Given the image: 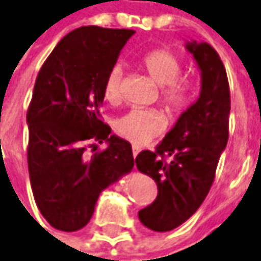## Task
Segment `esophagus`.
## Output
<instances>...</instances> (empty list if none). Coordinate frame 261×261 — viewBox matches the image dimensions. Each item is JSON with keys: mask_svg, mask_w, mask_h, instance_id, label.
<instances>
[{"mask_svg": "<svg viewBox=\"0 0 261 261\" xmlns=\"http://www.w3.org/2000/svg\"><path fill=\"white\" fill-rule=\"evenodd\" d=\"M132 152H134V157H137L138 154L141 152V147H138V145H134V147H132Z\"/></svg>", "mask_w": 261, "mask_h": 261, "instance_id": "1", "label": "esophagus"}]
</instances>
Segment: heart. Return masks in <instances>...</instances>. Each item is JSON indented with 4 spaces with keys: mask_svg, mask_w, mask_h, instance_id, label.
I'll list each match as a JSON object with an SVG mask.
<instances>
[{
    "mask_svg": "<svg viewBox=\"0 0 261 261\" xmlns=\"http://www.w3.org/2000/svg\"><path fill=\"white\" fill-rule=\"evenodd\" d=\"M142 67L151 79L163 88L162 101L172 113L184 110L189 101V84L177 79L182 72L180 60L169 49H154L142 59ZM120 67L111 69L106 84L104 97L109 102H116L120 97ZM164 129L163 116L155 110H130L122 116L117 123V134L135 145L148 144Z\"/></svg>",
    "mask_w": 261,
    "mask_h": 261,
    "instance_id": "heart-1",
    "label": "heart"
}]
</instances>
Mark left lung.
I'll list each match as a JSON object with an SVG mask.
<instances>
[{"instance_id": "8db88e82", "label": "left lung", "mask_w": 261, "mask_h": 261, "mask_svg": "<svg viewBox=\"0 0 261 261\" xmlns=\"http://www.w3.org/2000/svg\"><path fill=\"white\" fill-rule=\"evenodd\" d=\"M185 46L201 72L200 97L180 114L155 151H142L135 159L138 170L157 184V198L138 212L141 223L155 232L180 226L198 210L228 144L230 95L225 66L207 42L191 41Z\"/></svg>"}]
</instances>
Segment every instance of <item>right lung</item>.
I'll list each match as a JSON object with an SVG mask.
<instances>
[{
    "label": "right lung",
    "mask_w": 261,
    "mask_h": 261,
    "mask_svg": "<svg viewBox=\"0 0 261 261\" xmlns=\"http://www.w3.org/2000/svg\"><path fill=\"white\" fill-rule=\"evenodd\" d=\"M130 29L82 26L67 33L38 73L28 110V166L36 205L53 228L85 226L99 194L134 169L132 145L101 120L104 84ZM89 140L107 142L91 159Z\"/></svg>",
    "instance_id": "obj_1"
}]
</instances>
